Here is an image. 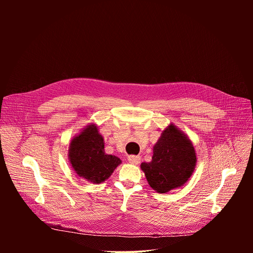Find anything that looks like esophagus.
<instances>
[{"label":"esophagus","instance_id":"obj_1","mask_svg":"<svg viewBox=\"0 0 253 253\" xmlns=\"http://www.w3.org/2000/svg\"><path fill=\"white\" fill-rule=\"evenodd\" d=\"M140 156H136V155H130L128 156V161L131 163V164H134V165H137L140 163Z\"/></svg>","mask_w":253,"mask_h":253}]
</instances>
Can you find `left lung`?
<instances>
[{"instance_id":"1","label":"left lung","mask_w":253,"mask_h":253,"mask_svg":"<svg viewBox=\"0 0 253 253\" xmlns=\"http://www.w3.org/2000/svg\"><path fill=\"white\" fill-rule=\"evenodd\" d=\"M197 158L189 137L169 124L153 146L150 162L141 163L150 187L158 193H167L182 187L191 177Z\"/></svg>"}]
</instances>
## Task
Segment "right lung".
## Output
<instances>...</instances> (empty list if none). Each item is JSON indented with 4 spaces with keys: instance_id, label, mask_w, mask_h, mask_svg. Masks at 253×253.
Wrapping results in <instances>:
<instances>
[{
    "instance_id": "obj_1",
    "label": "right lung",
    "mask_w": 253,
    "mask_h": 253,
    "mask_svg": "<svg viewBox=\"0 0 253 253\" xmlns=\"http://www.w3.org/2000/svg\"><path fill=\"white\" fill-rule=\"evenodd\" d=\"M104 144L95 123L88 124L70 141L68 157L72 168L93 184L104 182L122 163L117 156L105 153Z\"/></svg>"
}]
</instances>
